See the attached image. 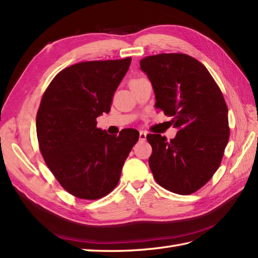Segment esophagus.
Instances as JSON below:
<instances>
[{"label": "esophagus", "mask_w": 258, "mask_h": 258, "mask_svg": "<svg viewBox=\"0 0 258 258\" xmlns=\"http://www.w3.org/2000/svg\"><path fill=\"white\" fill-rule=\"evenodd\" d=\"M146 135H147L146 132H144V131H141V132H140V140L141 141L146 140Z\"/></svg>", "instance_id": "obj_1"}]
</instances>
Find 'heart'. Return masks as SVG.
I'll list each match as a JSON object with an SVG mask.
<instances>
[{
    "label": "heart",
    "instance_id": "b5f03b06",
    "mask_svg": "<svg viewBox=\"0 0 258 258\" xmlns=\"http://www.w3.org/2000/svg\"><path fill=\"white\" fill-rule=\"evenodd\" d=\"M134 81H138V80H132L131 82H134ZM131 82H130V83H131Z\"/></svg>",
    "mask_w": 258,
    "mask_h": 258
}]
</instances>
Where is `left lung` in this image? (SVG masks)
<instances>
[{
	"label": "left lung",
	"instance_id": "left-lung-1",
	"mask_svg": "<svg viewBox=\"0 0 258 258\" xmlns=\"http://www.w3.org/2000/svg\"><path fill=\"white\" fill-rule=\"evenodd\" d=\"M140 65L152 82L155 107L178 128L171 141L147 134L153 176L169 191L193 194L221 165L229 139L226 102L207 69L187 54H156Z\"/></svg>",
	"mask_w": 258,
	"mask_h": 258
}]
</instances>
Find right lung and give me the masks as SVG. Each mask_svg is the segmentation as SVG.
I'll use <instances>...</instances> for the list:
<instances>
[{"instance_id":"1","label":"right lung","mask_w":258,"mask_h":258,"mask_svg":"<svg viewBox=\"0 0 258 258\" xmlns=\"http://www.w3.org/2000/svg\"><path fill=\"white\" fill-rule=\"evenodd\" d=\"M132 58L89 61L62 70L42 96L36 114L41 154L62 187L98 200L116 187L123 164L139 141L134 128L108 135L96 118L108 113Z\"/></svg>"}]
</instances>
